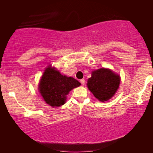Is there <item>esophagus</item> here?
Segmentation results:
<instances>
[{"mask_svg":"<svg viewBox=\"0 0 153 153\" xmlns=\"http://www.w3.org/2000/svg\"><path fill=\"white\" fill-rule=\"evenodd\" d=\"M80 83H81V85H84L85 84V79H81V80H80Z\"/></svg>","mask_w":153,"mask_h":153,"instance_id":"1","label":"esophagus"}]
</instances>
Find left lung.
Masks as SVG:
<instances>
[{
  "label": "left lung",
  "instance_id": "left-lung-1",
  "mask_svg": "<svg viewBox=\"0 0 153 153\" xmlns=\"http://www.w3.org/2000/svg\"><path fill=\"white\" fill-rule=\"evenodd\" d=\"M120 83L118 74L106 68H100L91 73L87 86L93 95L101 102L107 101L116 93Z\"/></svg>",
  "mask_w": 153,
  "mask_h": 153
}]
</instances>
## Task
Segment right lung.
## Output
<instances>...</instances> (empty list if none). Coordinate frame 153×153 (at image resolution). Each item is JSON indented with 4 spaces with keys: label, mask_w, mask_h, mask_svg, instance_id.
Masks as SVG:
<instances>
[{
    "label": "right lung",
    "mask_w": 153,
    "mask_h": 153,
    "mask_svg": "<svg viewBox=\"0 0 153 153\" xmlns=\"http://www.w3.org/2000/svg\"><path fill=\"white\" fill-rule=\"evenodd\" d=\"M80 85L73 77L62 75L55 68L49 66L41 77L38 89L46 103L58 107L63 105L69 93Z\"/></svg>",
    "instance_id": "right-lung-1"
}]
</instances>
